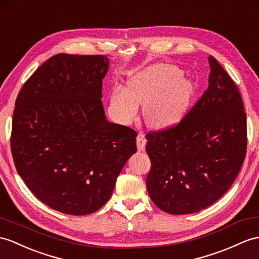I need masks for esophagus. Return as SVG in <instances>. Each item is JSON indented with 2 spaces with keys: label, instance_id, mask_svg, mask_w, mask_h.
I'll list each match as a JSON object with an SVG mask.
<instances>
[{
  "label": "esophagus",
  "instance_id": "esophagus-1",
  "mask_svg": "<svg viewBox=\"0 0 259 259\" xmlns=\"http://www.w3.org/2000/svg\"><path fill=\"white\" fill-rule=\"evenodd\" d=\"M146 138H145L144 134L140 133L136 138V144H137V149L138 150H144L145 149V145H146Z\"/></svg>",
  "mask_w": 259,
  "mask_h": 259
}]
</instances>
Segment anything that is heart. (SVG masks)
<instances>
[{"mask_svg":"<svg viewBox=\"0 0 259 259\" xmlns=\"http://www.w3.org/2000/svg\"><path fill=\"white\" fill-rule=\"evenodd\" d=\"M175 65L151 66L128 81L127 90L111 94V111L121 124H131L144 106V119L149 127L165 128L177 124L190 108L194 96L193 81Z\"/></svg>","mask_w":259,"mask_h":259,"instance_id":"obj_1","label":"heart"}]
</instances>
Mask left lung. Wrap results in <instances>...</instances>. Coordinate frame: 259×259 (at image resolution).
<instances>
[{"mask_svg": "<svg viewBox=\"0 0 259 259\" xmlns=\"http://www.w3.org/2000/svg\"><path fill=\"white\" fill-rule=\"evenodd\" d=\"M209 87L182 121L146 135L151 201L169 214L210 206L229 190L247 147L246 113L235 82L209 57Z\"/></svg>", "mask_w": 259, "mask_h": 259, "instance_id": "8db88e82", "label": "left lung"}]
</instances>
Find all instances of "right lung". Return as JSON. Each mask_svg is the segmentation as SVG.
I'll list each match as a JSON object with an SVG mask.
<instances>
[{
    "instance_id": "1",
    "label": "right lung",
    "mask_w": 259,
    "mask_h": 259,
    "mask_svg": "<svg viewBox=\"0 0 259 259\" xmlns=\"http://www.w3.org/2000/svg\"><path fill=\"white\" fill-rule=\"evenodd\" d=\"M106 56H53L18 93L11 148L18 175L37 199L72 215L98 211L136 153V132L106 119Z\"/></svg>"
}]
</instances>
